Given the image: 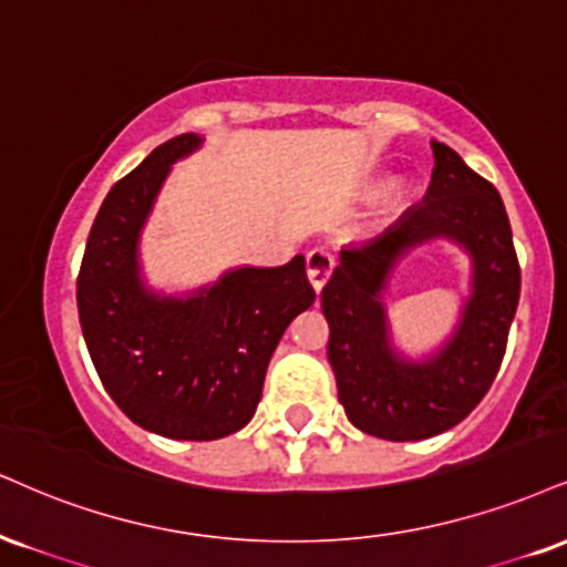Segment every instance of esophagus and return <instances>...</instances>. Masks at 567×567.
<instances>
[{
    "instance_id": "esophagus-1",
    "label": "esophagus",
    "mask_w": 567,
    "mask_h": 567,
    "mask_svg": "<svg viewBox=\"0 0 567 567\" xmlns=\"http://www.w3.org/2000/svg\"><path fill=\"white\" fill-rule=\"evenodd\" d=\"M332 269H336V258H332L330 250L324 248H313L306 254V275H309V282L313 290H322L330 279Z\"/></svg>"
}]
</instances>
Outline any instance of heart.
Here are the masks:
<instances>
[{"label":"heart","instance_id":"heart-1","mask_svg":"<svg viewBox=\"0 0 567 567\" xmlns=\"http://www.w3.org/2000/svg\"><path fill=\"white\" fill-rule=\"evenodd\" d=\"M404 203H406V193H404V189H401V187H391V189H388V195H385L383 208L388 210V214H395V210L404 208Z\"/></svg>","mask_w":567,"mask_h":567}]
</instances>
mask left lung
I'll return each instance as SVG.
<instances>
[{"mask_svg":"<svg viewBox=\"0 0 567 567\" xmlns=\"http://www.w3.org/2000/svg\"><path fill=\"white\" fill-rule=\"evenodd\" d=\"M433 158L425 200L385 235L340 250L322 290L340 404L359 431L385 441L431 439L481 404L502 367L520 298V264L496 187L441 142H433ZM433 236L471 250L476 290L453 343L425 365H412L390 351L379 292L394 261Z\"/></svg>","mask_w":567,"mask_h":567,"instance_id":"8db88e82","label":"left lung"}]
</instances>
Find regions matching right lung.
<instances>
[{"label":"right lung","instance_id":"obj_1","mask_svg":"<svg viewBox=\"0 0 567 567\" xmlns=\"http://www.w3.org/2000/svg\"><path fill=\"white\" fill-rule=\"evenodd\" d=\"M200 145L179 134L115 182L76 279L81 332L102 385L128 420L166 439L214 441L254 417L279 338L313 303L303 256L229 271L187 301L150 296L136 237L168 166Z\"/></svg>","mask_w":567,"mask_h":567}]
</instances>
